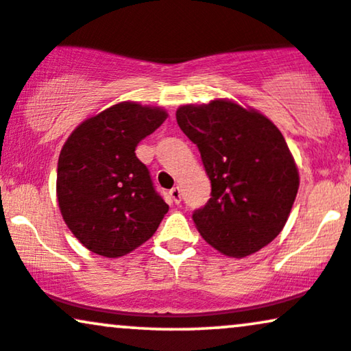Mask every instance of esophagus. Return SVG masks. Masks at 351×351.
Masks as SVG:
<instances>
[{"label":"esophagus","instance_id":"obj_1","mask_svg":"<svg viewBox=\"0 0 351 351\" xmlns=\"http://www.w3.org/2000/svg\"><path fill=\"white\" fill-rule=\"evenodd\" d=\"M169 197H171V200L174 202V204H180V189L179 187H174L169 191Z\"/></svg>","mask_w":351,"mask_h":351}]
</instances>
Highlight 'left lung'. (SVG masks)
Masks as SVG:
<instances>
[{
	"mask_svg": "<svg viewBox=\"0 0 351 351\" xmlns=\"http://www.w3.org/2000/svg\"><path fill=\"white\" fill-rule=\"evenodd\" d=\"M177 125L199 147L212 197L193 212L208 245L232 258L256 253L282 232L299 171L278 126L259 111L217 98L182 105Z\"/></svg>",
	"mask_w": 351,
	"mask_h": 351,
	"instance_id": "1",
	"label": "left lung"
}]
</instances>
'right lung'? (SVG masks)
<instances>
[{"label":"right lung","mask_w":351,"mask_h":351,"mask_svg":"<svg viewBox=\"0 0 351 351\" xmlns=\"http://www.w3.org/2000/svg\"><path fill=\"white\" fill-rule=\"evenodd\" d=\"M166 118L159 106L121 101L86 118L67 138L57 164V202L86 250L119 258L156 233L169 205L134 151Z\"/></svg>","instance_id":"right-lung-1"}]
</instances>
